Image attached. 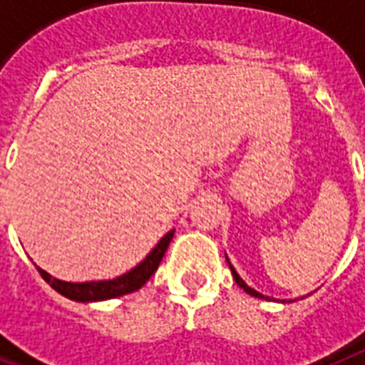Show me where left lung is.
Returning a JSON list of instances; mask_svg holds the SVG:
<instances>
[{
    "mask_svg": "<svg viewBox=\"0 0 365 365\" xmlns=\"http://www.w3.org/2000/svg\"><path fill=\"white\" fill-rule=\"evenodd\" d=\"M227 260H229V259H227ZM229 266H230V262H229ZM230 272H232V277H234V279H236V283H238V285L242 287V289H244L245 292H247V294L255 296V298H262V300H268V298H266L264 294H260V292H257V290H255V289H251V287L245 285V281L242 279V277H240L238 274H236V269H234L232 266H230Z\"/></svg>",
    "mask_w": 365,
    "mask_h": 365,
    "instance_id": "obj_1",
    "label": "left lung"
}]
</instances>
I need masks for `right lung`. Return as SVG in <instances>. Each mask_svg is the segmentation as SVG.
<instances>
[{
    "instance_id": "right-lung-1",
    "label": "right lung",
    "mask_w": 365,
    "mask_h": 365,
    "mask_svg": "<svg viewBox=\"0 0 365 365\" xmlns=\"http://www.w3.org/2000/svg\"><path fill=\"white\" fill-rule=\"evenodd\" d=\"M174 236V230L167 232L161 238V242L152 250V253L148 255L146 259L142 260L140 264L133 268L131 272L115 277L110 281H90V283H67V281H59L46 274L44 269L37 268L41 277L54 290H58L59 294L67 296L71 300L76 302H97V300H108V298H118V296L129 294L135 290L140 289L153 274H155L157 266L161 264L165 251H167L168 244Z\"/></svg>"
}]
</instances>
